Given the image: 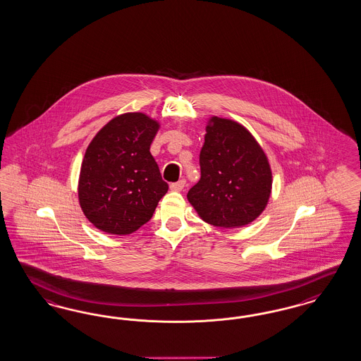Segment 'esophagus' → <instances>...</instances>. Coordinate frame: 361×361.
<instances>
[{
    "instance_id": "obj_1",
    "label": "esophagus",
    "mask_w": 361,
    "mask_h": 361,
    "mask_svg": "<svg viewBox=\"0 0 361 361\" xmlns=\"http://www.w3.org/2000/svg\"><path fill=\"white\" fill-rule=\"evenodd\" d=\"M184 186H185V180H180V181H177V183H173V184H171V190H173V192H181L183 189H184Z\"/></svg>"
}]
</instances>
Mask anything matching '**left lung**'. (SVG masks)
<instances>
[{"label": "left lung", "instance_id": "8db88e82", "mask_svg": "<svg viewBox=\"0 0 361 361\" xmlns=\"http://www.w3.org/2000/svg\"><path fill=\"white\" fill-rule=\"evenodd\" d=\"M201 178L188 192L197 214L217 228H240L261 216L273 173L259 142L238 121L209 118L200 152Z\"/></svg>", "mask_w": 361, "mask_h": 361}]
</instances>
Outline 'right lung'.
<instances>
[{"instance_id": "right-lung-1", "label": "right lung", "mask_w": 361, "mask_h": 361, "mask_svg": "<svg viewBox=\"0 0 361 361\" xmlns=\"http://www.w3.org/2000/svg\"><path fill=\"white\" fill-rule=\"evenodd\" d=\"M159 128L148 115L127 112L111 119L88 144L78 198L97 229L127 235L152 217L168 192L149 152Z\"/></svg>"}]
</instances>
